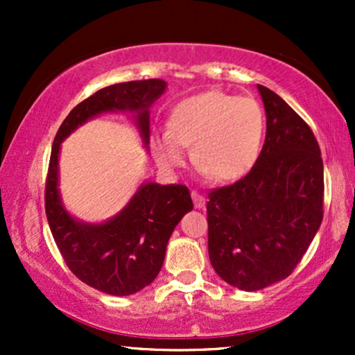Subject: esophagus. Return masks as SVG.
Here are the masks:
<instances>
[{
	"label": "esophagus",
	"mask_w": 355,
	"mask_h": 355,
	"mask_svg": "<svg viewBox=\"0 0 355 355\" xmlns=\"http://www.w3.org/2000/svg\"><path fill=\"white\" fill-rule=\"evenodd\" d=\"M191 198H193L195 209H203V207H205V198H203V195L198 193V191H191Z\"/></svg>",
	"instance_id": "esophagus-1"
}]
</instances>
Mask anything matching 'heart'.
I'll use <instances>...</instances> for the list:
<instances>
[{"instance_id":"1","label":"heart","mask_w":355,"mask_h":355,"mask_svg":"<svg viewBox=\"0 0 355 355\" xmlns=\"http://www.w3.org/2000/svg\"><path fill=\"white\" fill-rule=\"evenodd\" d=\"M266 112L252 96L207 89L172 110L168 130L153 137L158 164L175 170L191 160L214 182L243 178L254 168L266 140Z\"/></svg>"}]
</instances>
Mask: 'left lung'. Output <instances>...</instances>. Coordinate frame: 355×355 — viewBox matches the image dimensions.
<instances>
[{
    "mask_svg": "<svg viewBox=\"0 0 355 355\" xmlns=\"http://www.w3.org/2000/svg\"><path fill=\"white\" fill-rule=\"evenodd\" d=\"M257 88L267 115L259 160L207 202L211 267L248 292L291 275L324 217V164L311 126L272 89Z\"/></svg>",
    "mask_w": 355,
    "mask_h": 355,
    "instance_id": "obj_1",
    "label": "left lung"
}]
</instances>
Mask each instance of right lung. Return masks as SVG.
<instances>
[{
	"instance_id": "right-lung-1",
	"label": "right lung",
	"mask_w": 355,
	"mask_h": 355,
	"mask_svg": "<svg viewBox=\"0 0 355 355\" xmlns=\"http://www.w3.org/2000/svg\"><path fill=\"white\" fill-rule=\"evenodd\" d=\"M165 88L164 80L152 78L98 89L68 113L51 146L44 209L53 239L73 274L110 295H132L153 282L164 266L170 235L183 215L193 209V202L185 185L141 183L128 205L108 222L100 225L78 222L61 205L60 144L73 130L100 113L132 112L145 145H148V108Z\"/></svg>"
}]
</instances>
